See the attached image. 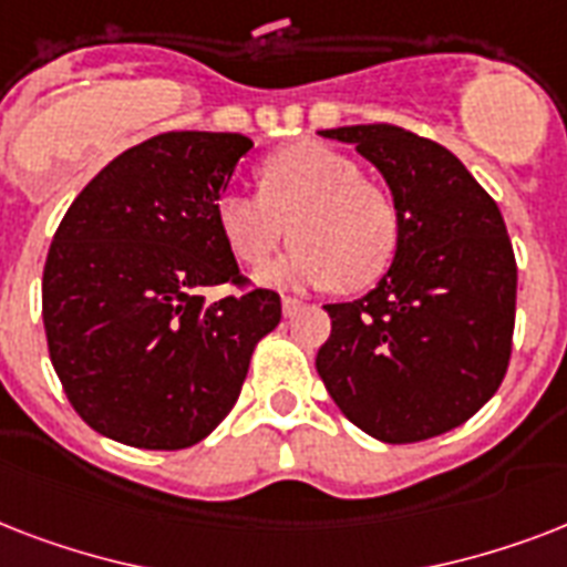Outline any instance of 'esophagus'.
I'll return each instance as SVG.
<instances>
[{"mask_svg": "<svg viewBox=\"0 0 567 567\" xmlns=\"http://www.w3.org/2000/svg\"><path fill=\"white\" fill-rule=\"evenodd\" d=\"M300 309H302L300 300H293V297H282V315H285V318H293V315H297Z\"/></svg>", "mask_w": 567, "mask_h": 567, "instance_id": "esophagus-1", "label": "esophagus"}]
</instances>
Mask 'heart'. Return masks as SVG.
Returning a JSON list of instances; mask_svg holds the SVG:
<instances>
[{
  "mask_svg": "<svg viewBox=\"0 0 567 567\" xmlns=\"http://www.w3.org/2000/svg\"><path fill=\"white\" fill-rule=\"evenodd\" d=\"M261 196L223 190L214 223L223 244L249 270L265 267L288 238L285 261L261 274L267 285L368 288L396 252L400 220L382 185L362 179V167L332 146L293 144L258 171Z\"/></svg>",
  "mask_w": 567,
  "mask_h": 567,
  "instance_id": "heart-1",
  "label": "heart"
}]
</instances>
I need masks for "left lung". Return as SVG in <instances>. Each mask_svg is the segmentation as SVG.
Returning a JSON list of instances; mask_svg holds the SVG:
<instances>
[{
    "mask_svg": "<svg viewBox=\"0 0 567 567\" xmlns=\"http://www.w3.org/2000/svg\"><path fill=\"white\" fill-rule=\"evenodd\" d=\"M320 135L353 144L382 173L400 238L373 291L323 306L332 336L318 373L373 439H435L480 412L509 368L518 267L503 214L435 141L388 123Z\"/></svg>",
    "mask_w": 567,
    "mask_h": 567,
    "instance_id": "1",
    "label": "left lung"
}]
</instances>
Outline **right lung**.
Instances as JSON below:
<instances>
[{
    "label": "right lung",
    "mask_w": 567,
    "mask_h": 567,
    "mask_svg": "<svg viewBox=\"0 0 567 567\" xmlns=\"http://www.w3.org/2000/svg\"><path fill=\"white\" fill-rule=\"evenodd\" d=\"M252 141L167 132L117 155L66 208L43 267L49 359L91 430L128 447L182 450L231 412L249 355L282 318L244 291L214 203ZM238 284L217 303L204 291Z\"/></svg>",
    "instance_id": "obj_1"
}]
</instances>
